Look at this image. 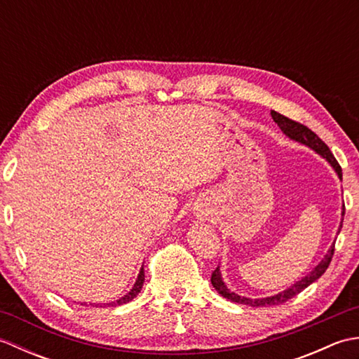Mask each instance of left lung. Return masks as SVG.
<instances>
[{"label": "left lung", "instance_id": "left-lung-1", "mask_svg": "<svg viewBox=\"0 0 359 359\" xmlns=\"http://www.w3.org/2000/svg\"><path fill=\"white\" fill-rule=\"evenodd\" d=\"M271 117L279 125V128L282 129V131H284L290 137V139H293L296 142H301L304 144H307V147H310L311 149H315L318 154H321L323 157H325L327 160H329L330 165L334 168V170H337L338 175L342 179V170H341V165L338 163V160L334 158V156L332 154L330 148L327 147V144L321 139H319V137L313 131H311V129H309L306 125L299 123V121H296V120H292V118H288L285 116H282V114H279L276 111H271ZM344 212H346V207H344V211H342V216H344ZM341 226H342V222H341ZM339 230H341V228H339ZM333 255H334V243H333V247L329 250V253H327L325 257L321 261V264H319L316 269L311 271L310 274H307L306 278H302L299 282H296L294 285L284 290V292H282V293L270 296V297H262V299H248V297H241V296H238L236 293L230 292V290H228L226 285L224 284L222 278H220L219 266H216V270L211 273V284H212V287L217 290L220 294H222L224 297H226V299L233 301V302L245 304V306H251V307L280 306V304H284L288 299H292V297H294L296 294H299L302 290H306L310 284H313L315 280H318L319 278H321L323 274L325 273V270L329 269Z\"/></svg>", "mask_w": 359, "mask_h": 359}]
</instances>
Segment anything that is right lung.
Instances as JSON below:
<instances>
[{
	"label": "right lung",
	"instance_id": "add662e5",
	"mask_svg": "<svg viewBox=\"0 0 359 359\" xmlns=\"http://www.w3.org/2000/svg\"><path fill=\"white\" fill-rule=\"evenodd\" d=\"M143 280H144V270H143V266H142V270H140V273H139V278H137V280H135V284H134V287H133V290L131 292H129L128 294H125L123 297H120L118 301H116V302H111V304H106V306H121V304H126V302H129V301H133L134 297L140 293V290H142V287H143ZM81 306H88V304H81ZM90 306H93V304H90ZM98 306V304H95V307ZM94 307V306H93Z\"/></svg>",
	"mask_w": 359,
	"mask_h": 359
}]
</instances>
